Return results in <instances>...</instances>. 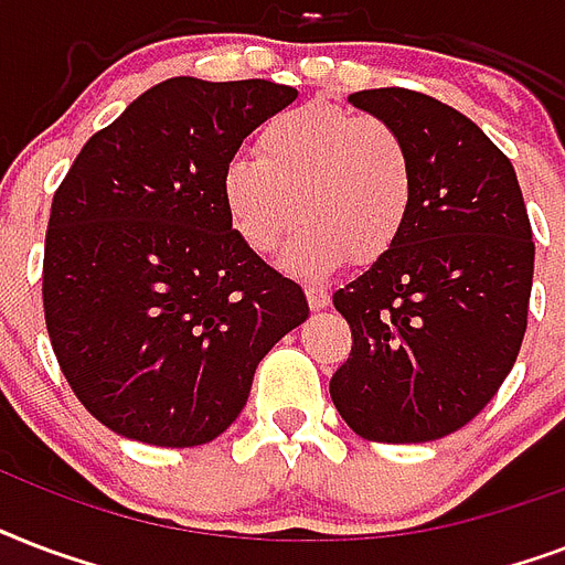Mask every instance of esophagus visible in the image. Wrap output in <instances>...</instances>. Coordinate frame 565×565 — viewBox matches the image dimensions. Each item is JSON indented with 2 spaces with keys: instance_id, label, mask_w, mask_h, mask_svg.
I'll use <instances>...</instances> for the list:
<instances>
[{
  "instance_id": "esophagus-1",
  "label": "esophagus",
  "mask_w": 565,
  "mask_h": 565,
  "mask_svg": "<svg viewBox=\"0 0 565 565\" xmlns=\"http://www.w3.org/2000/svg\"><path fill=\"white\" fill-rule=\"evenodd\" d=\"M306 300H309V309H327L330 306V291L321 286H306Z\"/></svg>"
}]
</instances>
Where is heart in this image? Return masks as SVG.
<instances>
[{"label":"heart","instance_id":"1","mask_svg":"<svg viewBox=\"0 0 565 565\" xmlns=\"http://www.w3.org/2000/svg\"><path fill=\"white\" fill-rule=\"evenodd\" d=\"M415 185L413 150L395 126L330 103L270 117L256 132V156H235L221 177L223 209L253 253L274 250L300 212L282 262L303 274L348 256L383 259L413 217Z\"/></svg>","mask_w":565,"mask_h":565}]
</instances>
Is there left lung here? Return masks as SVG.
<instances>
[{
  "label": "left lung",
  "mask_w": 565,
  "mask_h": 565,
  "mask_svg": "<svg viewBox=\"0 0 565 565\" xmlns=\"http://www.w3.org/2000/svg\"><path fill=\"white\" fill-rule=\"evenodd\" d=\"M404 135L415 205L401 242L332 295L353 348L330 397L353 433L406 445L460 430L513 369L533 233L504 152L457 108L406 87L351 94Z\"/></svg>",
  "instance_id": "left-lung-1"
}]
</instances>
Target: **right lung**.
<instances>
[{"mask_svg": "<svg viewBox=\"0 0 565 565\" xmlns=\"http://www.w3.org/2000/svg\"><path fill=\"white\" fill-rule=\"evenodd\" d=\"M265 78L177 76L82 147L52 196L43 315L70 388L108 430L159 448L217 439L303 288L256 256L223 209L242 141L295 103Z\"/></svg>", "mask_w": 565, "mask_h": 565, "instance_id": "add662e5", "label": "right lung"}]
</instances>
